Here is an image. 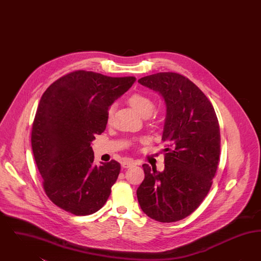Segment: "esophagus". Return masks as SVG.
Returning <instances> with one entry per match:
<instances>
[{
    "label": "esophagus",
    "instance_id": "obj_1",
    "mask_svg": "<svg viewBox=\"0 0 261 261\" xmlns=\"http://www.w3.org/2000/svg\"><path fill=\"white\" fill-rule=\"evenodd\" d=\"M121 165H122V167H124V168H131V167L137 165V162H133V161H128V162H122Z\"/></svg>",
    "mask_w": 261,
    "mask_h": 261
}]
</instances>
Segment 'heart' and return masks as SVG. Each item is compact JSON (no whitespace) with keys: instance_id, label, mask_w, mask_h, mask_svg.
<instances>
[{"instance_id":"heart-1","label":"heart","mask_w":261,"mask_h":261,"mask_svg":"<svg viewBox=\"0 0 261 261\" xmlns=\"http://www.w3.org/2000/svg\"><path fill=\"white\" fill-rule=\"evenodd\" d=\"M128 102L143 117H148L154 110L153 100L150 99L149 96L141 93L131 95L128 99ZM112 116H113V108L111 107L107 112V122L109 124L112 121Z\"/></svg>"}]
</instances>
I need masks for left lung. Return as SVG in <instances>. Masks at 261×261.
<instances>
[{
  "instance_id": "left-lung-1",
  "label": "left lung",
  "mask_w": 261,
  "mask_h": 261,
  "mask_svg": "<svg viewBox=\"0 0 261 261\" xmlns=\"http://www.w3.org/2000/svg\"><path fill=\"white\" fill-rule=\"evenodd\" d=\"M138 82L164 99L166 148L162 172L143 165L137 198L151 219L176 222L196 211L211 190L220 155L218 119L210 99L183 75L160 72Z\"/></svg>"
}]
</instances>
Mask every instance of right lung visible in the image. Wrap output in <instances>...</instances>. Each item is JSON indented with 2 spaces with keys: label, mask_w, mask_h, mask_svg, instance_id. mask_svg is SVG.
<instances>
[{
  "label": "right lung",
  "mask_w": 261,
  "mask_h": 261,
  "mask_svg": "<svg viewBox=\"0 0 261 261\" xmlns=\"http://www.w3.org/2000/svg\"><path fill=\"white\" fill-rule=\"evenodd\" d=\"M135 81L133 76L76 70L50 84L41 97L31 145L45 193L59 207L90 215L109 199L120 164L112 160L94 165L91 144L105 131L112 102Z\"/></svg>",
  "instance_id": "1"
}]
</instances>
